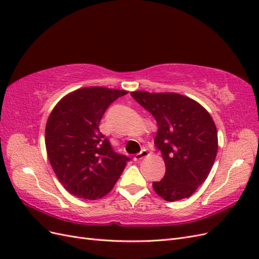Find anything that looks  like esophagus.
Wrapping results in <instances>:
<instances>
[{"label": "esophagus", "instance_id": "obj_1", "mask_svg": "<svg viewBox=\"0 0 259 259\" xmlns=\"http://www.w3.org/2000/svg\"><path fill=\"white\" fill-rule=\"evenodd\" d=\"M148 155H149L148 150H143L142 152H139V153H137V154L134 155V161H136V162L142 161V160H144L145 158H147Z\"/></svg>", "mask_w": 259, "mask_h": 259}]
</instances>
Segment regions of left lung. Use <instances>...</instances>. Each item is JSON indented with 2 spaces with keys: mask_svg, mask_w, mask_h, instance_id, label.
<instances>
[{
  "mask_svg": "<svg viewBox=\"0 0 259 259\" xmlns=\"http://www.w3.org/2000/svg\"><path fill=\"white\" fill-rule=\"evenodd\" d=\"M131 95L158 124L155 145L165 175L153 182L155 193L167 202L189 198L205 182L218 150L214 120L198 101L178 93L135 91Z\"/></svg>",
  "mask_w": 259,
  "mask_h": 259,
  "instance_id": "left-lung-1",
  "label": "left lung"
}]
</instances>
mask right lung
I'll return each mask as SVG.
<instances>
[{"instance_id": "add662e5", "label": "right lung", "mask_w": 259, "mask_h": 259, "mask_svg": "<svg viewBox=\"0 0 259 259\" xmlns=\"http://www.w3.org/2000/svg\"><path fill=\"white\" fill-rule=\"evenodd\" d=\"M127 91L89 86L67 94L52 110L45 128L51 165L65 189L96 200L112 190L130 160L113 152L99 132L107 108Z\"/></svg>"}]
</instances>
